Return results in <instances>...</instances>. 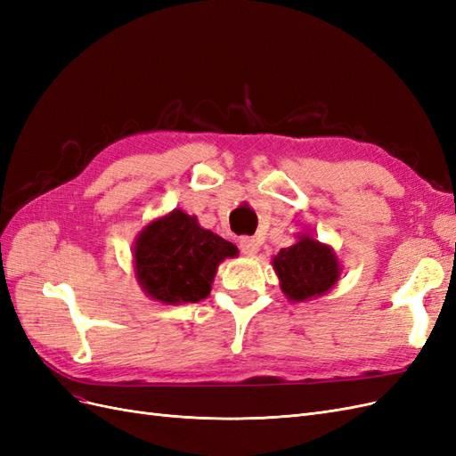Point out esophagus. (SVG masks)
Wrapping results in <instances>:
<instances>
[{
  "label": "esophagus",
  "instance_id": "obj_1",
  "mask_svg": "<svg viewBox=\"0 0 456 456\" xmlns=\"http://www.w3.org/2000/svg\"><path fill=\"white\" fill-rule=\"evenodd\" d=\"M240 249L243 255H256L258 241L251 236H243V238H240Z\"/></svg>",
  "mask_w": 456,
  "mask_h": 456
}]
</instances>
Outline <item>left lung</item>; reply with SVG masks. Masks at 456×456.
Here are the masks:
<instances>
[{"label": "left lung", "mask_w": 456, "mask_h": 456, "mask_svg": "<svg viewBox=\"0 0 456 456\" xmlns=\"http://www.w3.org/2000/svg\"><path fill=\"white\" fill-rule=\"evenodd\" d=\"M273 268L281 280L283 293L295 302L327 293L340 275L335 253L308 236L281 249L273 258Z\"/></svg>", "instance_id": "1"}]
</instances>
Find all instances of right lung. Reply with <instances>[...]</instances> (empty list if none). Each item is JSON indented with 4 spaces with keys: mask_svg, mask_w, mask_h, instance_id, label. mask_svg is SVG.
Here are the masks:
<instances>
[{
    "mask_svg": "<svg viewBox=\"0 0 456 456\" xmlns=\"http://www.w3.org/2000/svg\"><path fill=\"white\" fill-rule=\"evenodd\" d=\"M236 255V245L203 230L194 216L173 211L146 226L136 241V280L165 305L198 302L211 293L220 262Z\"/></svg>",
    "mask_w": 456,
    "mask_h": 456,
    "instance_id": "right-lung-1",
    "label": "right lung"
}]
</instances>
